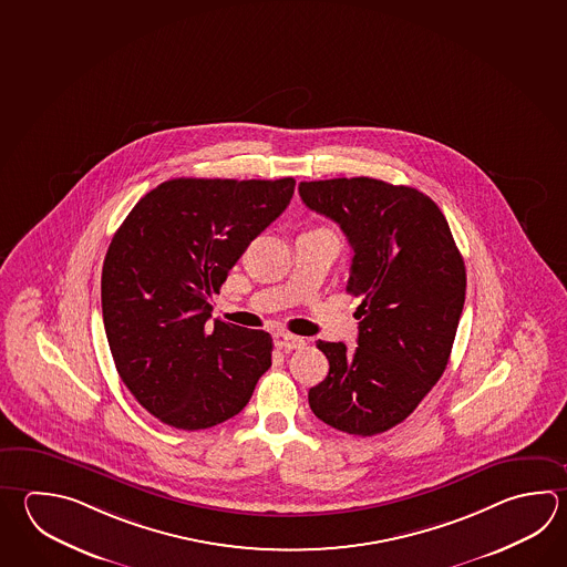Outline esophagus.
I'll list each match as a JSON object with an SVG mask.
<instances>
[{"label": "esophagus", "instance_id": "obj_1", "mask_svg": "<svg viewBox=\"0 0 567 567\" xmlns=\"http://www.w3.org/2000/svg\"><path fill=\"white\" fill-rule=\"evenodd\" d=\"M275 342H277L278 349H282V351H295V349H302L307 344L302 337H295L290 332H277Z\"/></svg>", "mask_w": 567, "mask_h": 567}]
</instances>
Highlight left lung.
Masks as SVG:
<instances>
[{
  "mask_svg": "<svg viewBox=\"0 0 567 567\" xmlns=\"http://www.w3.org/2000/svg\"><path fill=\"white\" fill-rule=\"evenodd\" d=\"M302 203L341 226L361 299L357 349L319 341L327 379L309 405L327 425L371 437L405 421L441 379L465 302V265L437 204L411 186L359 178L300 182Z\"/></svg>",
  "mask_w": 567,
  "mask_h": 567,
  "instance_id": "obj_1",
  "label": "left lung"
}]
</instances>
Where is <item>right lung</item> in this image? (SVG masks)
<instances>
[{
	"label": "right lung",
	"mask_w": 567,
	"mask_h": 567,
	"mask_svg": "<svg viewBox=\"0 0 567 567\" xmlns=\"http://www.w3.org/2000/svg\"><path fill=\"white\" fill-rule=\"evenodd\" d=\"M292 193L295 178L162 182L107 246V344L124 385L162 423L214 427L245 409L267 373L270 334L210 322L208 299Z\"/></svg>",
	"instance_id": "right-lung-1"
}]
</instances>
